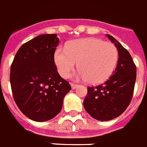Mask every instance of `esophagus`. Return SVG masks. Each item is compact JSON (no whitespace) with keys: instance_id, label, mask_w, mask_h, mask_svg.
<instances>
[{"instance_id":"34e87169","label":"esophagus","mask_w":147,"mask_h":147,"mask_svg":"<svg viewBox=\"0 0 147 147\" xmlns=\"http://www.w3.org/2000/svg\"><path fill=\"white\" fill-rule=\"evenodd\" d=\"M71 89L72 90H75V89H76L79 86L77 84H74V83H71Z\"/></svg>"}]
</instances>
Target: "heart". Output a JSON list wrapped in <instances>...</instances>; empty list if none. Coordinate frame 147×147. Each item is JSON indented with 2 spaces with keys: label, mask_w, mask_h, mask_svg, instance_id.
<instances>
[{
  "label": "heart",
  "mask_w": 147,
  "mask_h": 147,
  "mask_svg": "<svg viewBox=\"0 0 147 147\" xmlns=\"http://www.w3.org/2000/svg\"><path fill=\"white\" fill-rule=\"evenodd\" d=\"M118 51L112 43L97 38L74 40L66 47H59L54 54V61L60 75L68 78L79 63L78 77L91 84L105 82L116 68Z\"/></svg>",
  "instance_id": "1"
}]
</instances>
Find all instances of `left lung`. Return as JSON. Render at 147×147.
<instances>
[{"instance_id":"obj_1","label":"left lung","mask_w":147,"mask_h":147,"mask_svg":"<svg viewBox=\"0 0 147 147\" xmlns=\"http://www.w3.org/2000/svg\"><path fill=\"white\" fill-rule=\"evenodd\" d=\"M107 36L118 49V65L106 82L87 87L83 101L85 110L99 121L112 120L125 111L132 98L136 79V66L129 52L112 36Z\"/></svg>"}]
</instances>
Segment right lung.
Wrapping results in <instances>:
<instances>
[{"mask_svg":"<svg viewBox=\"0 0 147 147\" xmlns=\"http://www.w3.org/2000/svg\"><path fill=\"white\" fill-rule=\"evenodd\" d=\"M58 43L57 34L40 35L18 49L11 65L14 100L22 112L35 121H46L58 115L71 89L54 63Z\"/></svg>","mask_w":147,"mask_h":147,"instance_id":"1","label":"right lung"}]
</instances>
